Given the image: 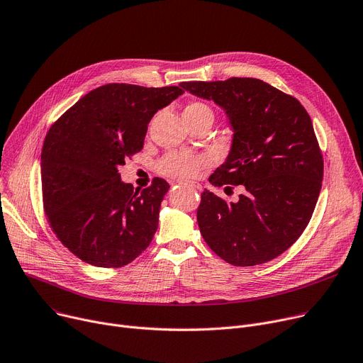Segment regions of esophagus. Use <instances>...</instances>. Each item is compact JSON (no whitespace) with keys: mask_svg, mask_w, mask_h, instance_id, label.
<instances>
[{"mask_svg":"<svg viewBox=\"0 0 363 363\" xmlns=\"http://www.w3.org/2000/svg\"><path fill=\"white\" fill-rule=\"evenodd\" d=\"M186 187H190V189H193V190H202V186L201 184H198V183H183Z\"/></svg>","mask_w":363,"mask_h":363,"instance_id":"esophagus-1","label":"esophagus"}]
</instances>
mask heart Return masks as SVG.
<instances>
[{
  "label": "heart",
  "instance_id": "b5f03b06",
  "mask_svg": "<svg viewBox=\"0 0 363 363\" xmlns=\"http://www.w3.org/2000/svg\"><path fill=\"white\" fill-rule=\"evenodd\" d=\"M203 116H209L213 119V111L208 104L202 101H190L189 104H186L183 110L184 121L203 118ZM209 164H211V157L206 154L173 152V154L165 155L160 161L158 169L162 174L169 177L187 180V179L199 176L201 172L206 169Z\"/></svg>",
  "mask_w": 363,
  "mask_h": 363
}]
</instances>
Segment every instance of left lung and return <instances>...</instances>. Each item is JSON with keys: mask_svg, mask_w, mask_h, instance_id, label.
Here are the masks:
<instances>
[{"mask_svg": "<svg viewBox=\"0 0 363 363\" xmlns=\"http://www.w3.org/2000/svg\"><path fill=\"white\" fill-rule=\"evenodd\" d=\"M180 87L213 101L233 129L230 152L209 183L242 184L238 202L202 193L198 224L206 244L234 266L282 255L308 225L323 182V155L303 106L257 78L190 81Z\"/></svg>", "mask_w": 363, "mask_h": 363, "instance_id": "1", "label": "left lung"}]
</instances>
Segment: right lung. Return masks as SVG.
I'll use <instances>...</instances> for the list:
<instances>
[{
    "mask_svg": "<svg viewBox=\"0 0 363 363\" xmlns=\"http://www.w3.org/2000/svg\"><path fill=\"white\" fill-rule=\"evenodd\" d=\"M184 91L106 84L81 97L49 129L40 160L43 206L61 242L96 267H122L141 255L158 227L170 184L144 190L121 180L125 158L141 151L158 110Z\"/></svg>",
    "mask_w": 363,
    "mask_h": 363,
    "instance_id": "add662e5",
    "label": "right lung"
}]
</instances>
